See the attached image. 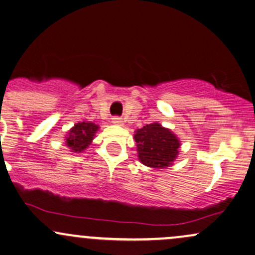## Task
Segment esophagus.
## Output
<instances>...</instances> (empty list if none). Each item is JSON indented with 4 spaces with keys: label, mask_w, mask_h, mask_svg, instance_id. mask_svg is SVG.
<instances>
[{
    "label": "esophagus",
    "mask_w": 255,
    "mask_h": 255,
    "mask_svg": "<svg viewBox=\"0 0 255 255\" xmlns=\"http://www.w3.org/2000/svg\"><path fill=\"white\" fill-rule=\"evenodd\" d=\"M112 123L115 125H123V119L119 117H115V118H112Z\"/></svg>",
    "instance_id": "1"
}]
</instances>
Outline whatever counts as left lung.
I'll use <instances>...</instances> for the list:
<instances>
[{
	"label": "left lung",
	"instance_id": "1",
	"mask_svg": "<svg viewBox=\"0 0 255 255\" xmlns=\"http://www.w3.org/2000/svg\"><path fill=\"white\" fill-rule=\"evenodd\" d=\"M133 138L140 163L151 168L162 169L172 166L180 151L181 143L178 136L158 123L137 128Z\"/></svg>",
	"mask_w": 255,
	"mask_h": 255
}]
</instances>
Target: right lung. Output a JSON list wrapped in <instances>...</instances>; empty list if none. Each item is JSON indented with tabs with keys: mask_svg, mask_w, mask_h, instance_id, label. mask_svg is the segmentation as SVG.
Returning <instances> with one entry per match:
<instances>
[{
	"mask_svg": "<svg viewBox=\"0 0 255 255\" xmlns=\"http://www.w3.org/2000/svg\"><path fill=\"white\" fill-rule=\"evenodd\" d=\"M99 125L92 122H79L65 134V144L71 152L85 151L94 139Z\"/></svg>",
	"mask_w": 255,
	"mask_h": 255,
	"instance_id": "right-lung-1",
	"label": "right lung"
}]
</instances>
